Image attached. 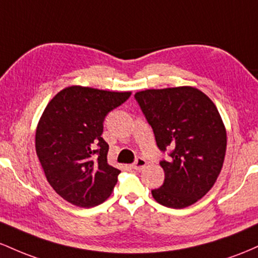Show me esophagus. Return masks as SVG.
I'll return each mask as SVG.
<instances>
[{
  "label": "esophagus",
  "instance_id": "esophagus-1",
  "mask_svg": "<svg viewBox=\"0 0 258 258\" xmlns=\"http://www.w3.org/2000/svg\"><path fill=\"white\" fill-rule=\"evenodd\" d=\"M145 166H146V161H145L144 158L139 157V158H137V161L132 164V168L135 170H140V169H143Z\"/></svg>",
  "mask_w": 258,
  "mask_h": 258
}]
</instances>
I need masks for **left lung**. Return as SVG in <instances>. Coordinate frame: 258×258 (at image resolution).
<instances>
[{
  "instance_id": "obj_1",
  "label": "left lung",
  "mask_w": 258,
  "mask_h": 258,
  "mask_svg": "<svg viewBox=\"0 0 258 258\" xmlns=\"http://www.w3.org/2000/svg\"><path fill=\"white\" fill-rule=\"evenodd\" d=\"M161 151L164 183L152 190L158 204L184 208L210 191L221 173L227 132L211 98L192 86L150 89L135 94Z\"/></svg>"
}]
</instances>
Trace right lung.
<instances>
[{
  "label": "right lung",
  "mask_w": 258,
  "mask_h": 258,
  "mask_svg": "<svg viewBox=\"0 0 258 258\" xmlns=\"http://www.w3.org/2000/svg\"><path fill=\"white\" fill-rule=\"evenodd\" d=\"M132 92L73 85L46 106L36 128L35 149L46 179L60 198L79 207L102 204L119 169L107 163L103 120Z\"/></svg>",
  "instance_id": "right-lung-1"
}]
</instances>
